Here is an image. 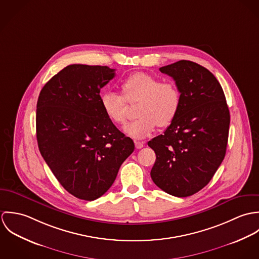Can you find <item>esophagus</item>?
I'll return each instance as SVG.
<instances>
[{
  "label": "esophagus",
  "mask_w": 259,
  "mask_h": 259,
  "mask_svg": "<svg viewBox=\"0 0 259 259\" xmlns=\"http://www.w3.org/2000/svg\"><path fill=\"white\" fill-rule=\"evenodd\" d=\"M135 145H136V148H142L145 147V143L144 142H140V141H136Z\"/></svg>",
  "instance_id": "1"
}]
</instances>
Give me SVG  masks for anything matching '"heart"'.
I'll use <instances>...</instances> for the list:
<instances>
[{"label":"heart","instance_id":"obj_1","mask_svg":"<svg viewBox=\"0 0 259 259\" xmlns=\"http://www.w3.org/2000/svg\"><path fill=\"white\" fill-rule=\"evenodd\" d=\"M122 97L106 92L101 97L102 109L112 122L126 121V104L139 102L138 118L124 126V133L134 139H143L155 128L169 125L176 118L182 104V95L172 80H160L152 74L138 72L130 74L120 83Z\"/></svg>","mask_w":259,"mask_h":259}]
</instances>
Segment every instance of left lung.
<instances>
[{
    "instance_id": "1",
    "label": "left lung",
    "mask_w": 259,
    "mask_h": 259,
    "mask_svg": "<svg viewBox=\"0 0 259 259\" xmlns=\"http://www.w3.org/2000/svg\"><path fill=\"white\" fill-rule=\"evenodd\" d=\"M159 71L175 79L182 104L163 135L148 143L156 155L150 177L166 193L186 197L202 189L220 167L230 114L221 83L204 67L183 60Z\"/></svg>"
}]
</instances>
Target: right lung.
Wrapping results in <instances>:
<instances>
[{"instance_id": "obj_1", "label": "right lung", "mask_w": 259, "mask_h": 259, "mask_svg": "<svg viewBox=\"0 0 259 259\" xmlns=\"http://www.w3.org/2000/svg\"><path fill=\"white\" fill-rule=\"evenodd\" d=\"M114 71L70 65L44 85L37 99L39 152L59 183L79 199L105 194L135 149L102 109L100 92Z\"/></svg>"}]
</instances>
